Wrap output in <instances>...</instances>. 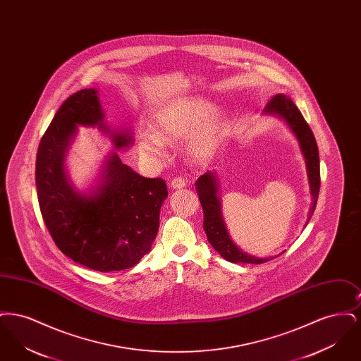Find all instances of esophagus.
I'll return each instance as SVG.
<instances>
[{
  "mask_svg": "<svg viewBox=\"0 0 361 361\" xmlns=\"http://www.w3.org/2000/svg\"><path fill=\"white\" fill-rule=\"evenodd\" d=\"M185 187H187V183L181 177H176V178H173L172 181H171V188L172 189H183L185 188Z\"/></svg>",
  "mask_w": 361,
  "mask_h": 361,
  "instance_id": "esophagus-1",
  "label": "esophagus"
}]
</instances>
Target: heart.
<instances>
[{
	"mask_svg": "<svg viewBox=\"0 0 361 361\" xmlns=\"http://www.w3.org/2000/svg\"><path fill=\"white\" fill-rule=\"evenodd\" d=\"M203 97H187L165 108L155 119L154 133L137 135L139 153L152 161L165 157V143L185 140V154L190 162L203 165L219 150L228 126V116L222 109Z\"/></svg>",
	"mask_w": 361,
	"mask_h": 361,
	"instance_id": "1",
	"label": "heart"
}]
</instances>
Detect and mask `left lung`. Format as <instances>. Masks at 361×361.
<instances>
[{"label": "left lung", "instance_id": "left-lung-1", "mask_svg": "<svg viewBox=\"0 0 361 361\" xmlns=\"http://www.w3.org/2000/svg\"><path fill=\"white\" fill-rule=\"evenodd\" d=\"M264 115H272L277 116L279 119L284 121L292 134L296 137L299 143L300 153L303 155V159L306 162V171L309 178L310 195H311V207H310L309 215H307V224H309L314 209L317 206L318 193H319V153L317 147L315 137L312 135V131L309 124L302 116L298 106L293 104L290 97L286 94H276L274 96L267 106L264 108ZM219 177L216 172H207L200 176L196 181V189L200 199V203L204 212V222L203 228L206 231L207 240L212 245V247L230 262L238 264H262L275 257H255L252 255H247L242 252L240 247L231 240L228 230L224 224V214H222V200L219 197ZM277 257V256H276Z\"/></svg>", "mask_w": 361, "mask_h": 361}]
</instances>
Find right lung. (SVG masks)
Wrapping results in <instances>:
<instances>
[{"label":"right lung","instance_id":"add662e5","mask_svg":"<svg viewBox=\"0 0 361 361\" xmlns=\"http://www.w3.org/2000/svg\"><path fill=\"white\" fill-rule=\"evenodd\" d=\"M104 121L97 89L70 96L39 143L35 177L43 221L59 250L89 269L112 272L131 268L150 252L168 189L162 178L134 172L115 150L105 157L94 185L75 188L66 157L78 127H97L116 150L134 143L128 127L112 128Z\"/></svg>","mask_w":361,"mask_h":361}]
</instances>
